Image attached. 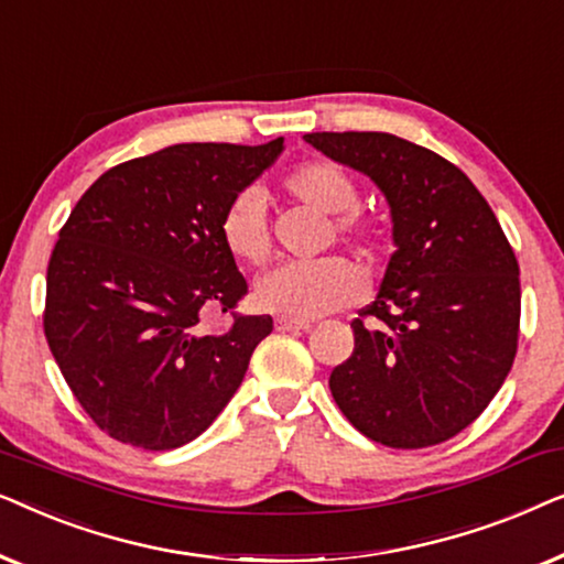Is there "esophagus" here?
Wrapping results in <instances>:
<instances>
[{"instance_id":"34e87169","label":"esophagus","mask_w":564,"mask_h":564,"mask_svg":"<svg viewBox=\"0 0 564 564\" xmlns=\"http://www.w3.org/2000/svg\"><path fill=\"white\" fill-rule=\"evenodd\" d=\"M307 328H311V321H295V318L276 321V330H282V334H290V330H307Z\"/></svg>"}]
</instances>
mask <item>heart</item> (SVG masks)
I'll use <instances>...</instances> for the list:
<instances>
[{"label":"heart","mask_w":564,"mask_h":564,"mask_svg":"<svg viewBox=\"0 0 564 564\" xmlns=\"http://www.w3.org/2000/svg\"><path fill=\"white\" fill-rule=\"evenodd\" d=\"M284 189L315 210L336 215V234L354 243H375L380 223L359 213L357 182L334 161H305L284 176ZM223 243L236 259L261 267L272 253L267 207L259 189H243L230 199L220 220ZM361 292V274L346 259L326 257L313 261H292L261 276L257 300L269 313L284 318L307 321L351 305Z\"/></svg>","instance_id":"obj_1"}]
</instances>
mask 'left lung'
I'll list each match as a JSON object with an SVG mask.
<instances>
[{
	"mask_svg": "<svg viewBox=\"0 0 564 564\" xmlns=\"http://www.w3.org/2000/svg\"><path fill=\"white\" fill-rule=\"evenodd\" d=\"M303 138L382 189L395 243L375 303L351 321L354 351L330 372V395L377 444H442L511 372L521 318L511 243L467 174L438 153L390 133Z\"/></svg>",
	"mask_w": 564,
	"mask_h": 564,
	"instance_id": "obj_1",
	"label": "left lung"
}]
</instances>
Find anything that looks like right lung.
I'll list each match as a JSON object with an SVG mask.
<instances>
[{"label": "right lung", "mask_w": 564, "mask_h": 564, "mask_svg": "<svg viewBox=\"0 0 564 564\" xmlns=\"http://www.w3.org/2000/svg\"><path fill=\"white\" fill-rule=\"evenodd\" d=\"M264 145L176 143L112 166L61 228L45 276L43 328L89 419L122 444L166 452L197 438L243 382L269 315L203 318L246 292L220 220L274 164Z\"/></svg>", "instance_id": "1"}]
</instances>
